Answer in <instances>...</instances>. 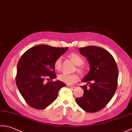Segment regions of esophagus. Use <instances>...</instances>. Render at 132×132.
Returning a JSON list of instances; mask_svg holds the SVG:
<instances>
[{
    "instance_id": "34e87169",
    "label": "esophagus",
    "mask_w": 132,
    "mask_h": 132,
    "mask_svg": "<svg viewBox=\"0 0 132 132\" xmlns=\"http://www.w3.org/2000/svg\"><path fill=\"white\" fill-rule=\"evenodd\" d=\"M67 86H68V87H70V88H74L75 87L74 85H68Z\"/></svg>"
}]
</instances>
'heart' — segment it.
<instances>
[{
    "instance_id": "obj_1",
    "label": "heart",
    "mask_w": 132,
    "mask_h": 132,
    "mask_svg": "<svg viewBox=\"0 0 132 132\" xmlns=\"http://www.w3.org/2000/svg\"><path fill=\"white\" fill-rule=\"evenodd\" d=\"M69 58L71 59L72 62L78 66L77 71L80 74L85 73V70L83 68L80 66L84 63L83 58L79 54L75 53H71L69 55ZM54 68L57 71H60L62 68V59L61 57L58 58L54 62ZM58 79L62 82L66 83L67 84H73L76 82L78 79V76L76 74H69L66 73H62L58 76Z\"/></svg>"
}]
</instances>
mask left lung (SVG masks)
I'll list each match as a JSON object with an SVG mask.
<instances>
[{"instance_id":"left-lung-1","label":"left lung","mask_w":132,"mask_h":132,"mask_svg":"<svg viewBox=\"0 0 132 132\" xmlns=\"http://www.w3.org/2000/svg\"><path fill=\"white\" fill-rule=\"evenodd\" d=\"M79 50L87 59L90 69L82 80L87 82V85L82 86L83 96L75 101L86 112H96L105 107L115 93L118 68L113 56L102 47L88 46L79 47Z\"/></svg>"}]
</instances>
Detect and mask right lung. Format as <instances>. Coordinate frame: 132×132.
I'll return each mask as SVG.
<instances>
[{
	"label": "right lung",
	"mask_w": 132,
	"mask_h": 132,
	"mask_svg": "<svg viewBox=\"0 0 132 132\" xmlns=\"http://www.w3.org/2000/svg\"><path fill=\"white\" fill-rule=\"evenodd\" d=\"M68 49L47 45L33 46L25 52L18 63L16 83L20 93L32 107L43 109L54 102L60 89L65 87L61 80L46 83L57 78L54 62Z\"/></svg>",
	"instance_id": "1"
}]
</instances>
